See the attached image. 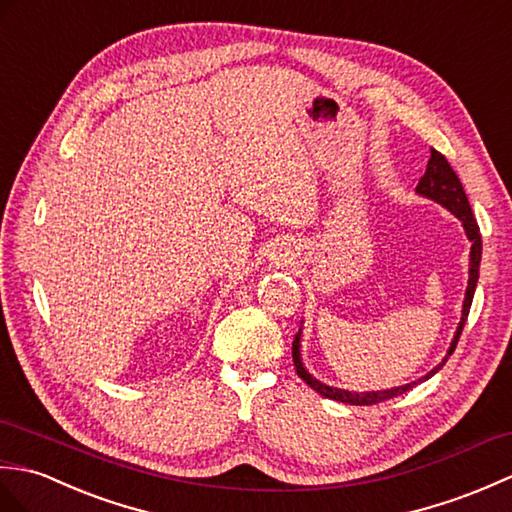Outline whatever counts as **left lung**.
<instances>
[{
  "label": "left lung",
  "instance_id": "obj_1",
  "mask_svg": "<svg viewBox=\"0 0 512 512\" xmlns=\"http://www.w3.org/2000/svg\"><path fill=\"white\" fill-rule=\"evenodd\" d=\"M416 195L425 197V199H431L440 203L442 208H447L453 217H458L462 227H464V234H467V238L471 241V254H469V282H467V291H464V302H462V317H460V324L456 328V333H453V339H451V346L447 350L445 359H442L436 368H431L425 377H420L412 383H405V385H399V388H388V390H372V392H350V390H342V388H335V385H326L322 383L320 379H315L313 374L304 368L302 363V326L298 335H295L293 339V363H295V372H298V377L302 381H306L311 385V388L322 394L324 399H333V401H339V403H348V405H374V403H381V401H388V399H394V396L399 394H405L410 392L414 385L423 383L427 379L434 377V374L445 366L449 355L453 350H456V344L458 339L462 335V328H464V322H467L469 317V309H471V302H473V293H475V287H478V278H480V260H482V236H480V227L478 223H475L473 219V212H471V206H469V199L467 195H464V188L460 184L458 175L453 173L451 164L445 160V155H440L438 151L431 149V157L427 162V170L423 179L418 181L416 186Z\"/></svg>",
  "mask_w": 512,
  "mask_h": 512
}]
</instances>
